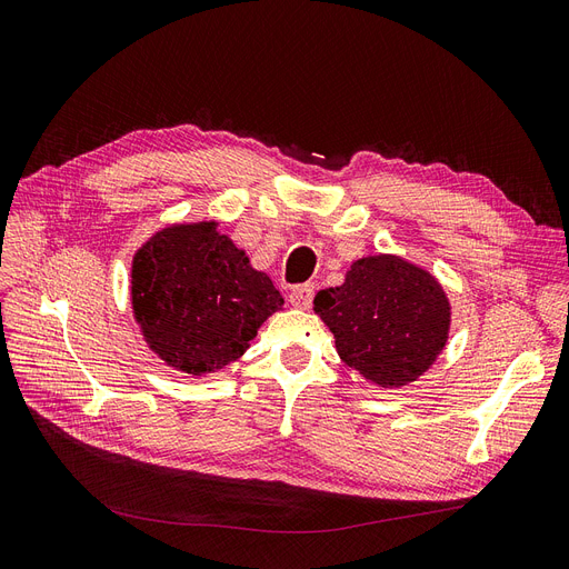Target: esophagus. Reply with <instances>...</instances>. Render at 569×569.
Here are the masks:
<instances>
[{"instance_id": "esophagus-1", "label": "esophagus", "mask_w": 569, "mask_h": 569, "mask_svg": "<svg viewBox=\"0 0 569 569\" xmlns=\"http://www.w3.org/2000/svg\"><path fill=\"white\" fill-rule=\"evenodd\" d=\"M313 292H316L313 283H300V286H295V288L290 290L288 300H290L292 307H298V309H311Z\"/></svg>"}]
</instances>
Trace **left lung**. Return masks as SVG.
<instances>
[{"label": "left lung", "mask_w": 569, "mask_h": 569, "mask_svg": "<svg viewBox=\"0 0 569 569\" xmlns=\"http://www.w3.org/2000/svg\"><path fill=\"white\" fill-rule=\"evenodd\" d=\"M313 311L335 335L341 360L383 388L421 377L441 353L451 323L435 277L398 256L353 262L341 286L316 295Z\"/></svg>", "instance_id": "8db88e82"}]
</instances>
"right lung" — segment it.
I'll use <instances>...</instances> for the list:
<instances>
[{
	"label": "right lung",
	"instance_id": "add662e5",
	"mask_svg": "<svg viewBox=\"0 0 569 569\" xmlns=\"http://www.w3.org/2000/svg\"><path fill=\"white\" fill-rule=\"evenodd\" d=\"M132 307L148 346L167 365L204 375L249 349L283 298L216 223H194L167 228L141 246Z\"/></svg>",
	"mask_w": 569,
	"mask_h": 569
}]
</instances>
